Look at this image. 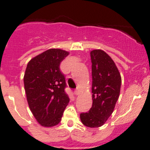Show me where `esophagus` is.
<instances>
[{"label": "esophagus", "instance_id": "1", "mask_svg": "<svg viewBox=\"0 0 150 150\" xmlns=\"http://www.w3.org/2000/svg\"><path fill=\"white\" fill-rule=\"evenodd\" d=\"M74 95H79V91L78 89H76L74 91Z\"/></svg>", "mask_w": 150, "mask_h": 150}]
</instances>
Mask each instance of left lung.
Returning <instances> with one entry per match:
<instances>
[{
    "label": "left lung",
    "mask_w": 150,
    "mask_h": 150,
    "mask_svg": "<svg viewBox=\"0 0 150 150\" xmlns=\"http://www.w3.org/2000/svg\"><path fill=\"white\" fill-rule=\"evenodd\" d=\"M92 75V107L80 114V120L89 128H98L106 122L114 110L120 97L122 78L111 57L101 50L90 52Z\"/></svg>",
    "instance_id": "obj_1"
}]
</instances>
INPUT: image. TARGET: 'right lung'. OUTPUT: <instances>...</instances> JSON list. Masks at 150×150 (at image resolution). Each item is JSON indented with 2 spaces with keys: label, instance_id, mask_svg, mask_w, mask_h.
Instances as JSON below:
<instances>
[{
  "label": "right lung",
  "instance_id": "right-lung-1",
  "mask_svg": "<svg viewBox=\"0 0 150 150\" xmlns=\"http://www.w3.org/2000/svg\"><path fill=\"white\" fill-rule=\"evenodd\" d=\"M69 52L50 49L30 59L24 75V86L29 108L43 127H53L62 120L70 99L64 91L65 78L60 64Z\"/></svg>",
  "mask_w": 150,
  "mask_h": 150
}]
</instances>
